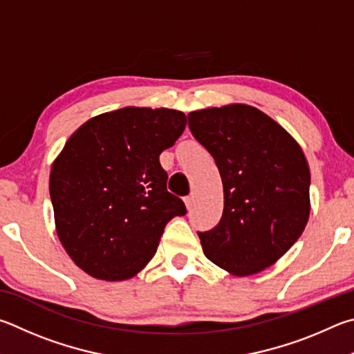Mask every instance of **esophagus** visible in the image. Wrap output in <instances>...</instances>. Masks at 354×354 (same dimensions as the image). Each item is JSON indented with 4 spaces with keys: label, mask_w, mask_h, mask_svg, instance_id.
Returning a JSON list of instances; mask_svg holds the SVG:
<instances>
[{
    "label": "esophagus",
    "mask_w": 354,
    "mask_h": 354,
    "mask_svg": "<svg viewBox=\"0 0 354 354\" xmlns=\"http://www.w3.org/2000/svg\"><path fill=\"white\" fill-rule=\"evenodd\" d=\"M185 205H187V208L188 209H191V208H193V205H194V196L193 194H191V196H187V197H185Z\"/></svg>",
    "instance_id": "34e87169"
}]
</instances>
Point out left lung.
Listing matches in <instances>:
<instances>
[{
	"instance_id": "left-lung-1",
	"label": "left lung",
	"mask_w": 354,
	"mask_h": 354,
	"mask_svg": "<svg viewBox=\"0 0 354 354\" xmlns=\"http://www.w3.org/2000/svg\"><path fill=\"white\" fill-rule=\"evenodd\" d=\"M188 126L224 185L219 224L199 233L203 253L236 277L270 268L301 236L311 212V174L300 145L247 104L191 111Z\"/></svg>"
}]
</instances>
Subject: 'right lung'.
I'll list each match as a JSON object with an SVG mask.
<instances>
[{"mask_svg":"<svg viewBox=\"0 0 354 354\" xmlns=\"http://www.w3.org/2000/svg\"><path fill=\"white\" fill-rule=\"evenodd\" d=\"M187 115L124 107L84 122L49 176L55 232L77 268L104 281L135 277L157 252L167 222L187 213L167 193L160 153L183 133Z\"/></svg>","mask_w":354,"mask_h":354,"instance_id":"add662e5","label":"right lung"}]
</instances>
